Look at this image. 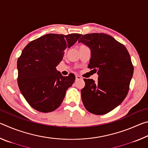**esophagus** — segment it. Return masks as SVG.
Returning <instances> with one entry per match:
<instances>
[{
    "instance_id": "34e87169",
    "label": "esophagus",
    "mask_w": 148,
    "mask_h": 148,
    "mask_svg": "<svg viewBox=\"0 0 148 148\" xmlns=\"http://www.w3.org/2000/svg\"><path fill=\"white\" fill-rule=\"evenodd\" d=\"M82 77L78 76V75H76V81H77V80H79V79H82Z\"/></svg>"
}]
</instances>
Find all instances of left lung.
Here are the masks:
<instances>
[{
  "instance_id": "obj_1",
  "label": "left lung",
  "mask_w": 148,
  "mask_h": 148,
  "mask_svg": "<svg viewBox=\"0 0 148 148\" xmlns=\"http://www.w3.org/2000/svg\"><path fill=\"white\" fill-rule=\"evenodd\" d=\"M78 42L91 50L88 68L98 74V81L84 79L82 100L87 111L95 115L108 113L128 93L134 67L124 45L104 33L84 34Z\"/></svg>"
}]
</instances>
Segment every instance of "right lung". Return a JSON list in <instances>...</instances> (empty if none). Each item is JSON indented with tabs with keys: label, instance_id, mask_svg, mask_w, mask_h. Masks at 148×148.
I'll return each instance as SVG.
<instances>
[{
	"label": "right lung",
	"instance_id": "obj_1",
	"mask_svg": "<svg viewBox=\"0 0 148 148\" xmlns=\"http://www.w3.org/2000/svg\"><path fill=\"white\" fill-rule=\"evenodd\" d=\"M79 34H47L25 47L17 62V84L30 106L47 113L60 106L75 76H63L56 66L62 61L64 50L76 43Z\"/></svg>",
	"mask_w": 148,
	"mask_h": 148
}]
</instances>
